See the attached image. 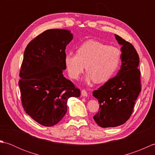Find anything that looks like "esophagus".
Instances as JSON below:
<instances>
[{"instance_id":"obj_1","label":"esophagus","mask_w":155,"mask_h":155,"mask_svg":"<svg viewBox=\"0 0 155 155\" xmlns=\"http://www.w3.org/2000/svg\"><path fill=\"white\" fill-rule=\"evenodd\" d=\"M81 94H82V96H83V97H87L88 93H87V92L85 91V90H82Z\"/></svg>"}]
</instances>
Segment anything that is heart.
I'll return each instance as SVG.
<instances>
[{
	"label": "heart",
	"mask_w": 155,
	"mask_h": 155,
	"mask_svg": "<svg viewBox=\"0 0 155 155\" xmlns=\"http://www.w3.org/2000/svg\"><path fill=\"white\" fill-rule=\"evenodd\" d=\"M121 54L118 47L89 40L78 48L77 54H66L64 63L68 75L73 79L79 77L85 66L88 72L86 81L93 79L95 83H101L108 81L117 71Z\"/></svg>",
	"instance_id": "1"
}]
</instances>
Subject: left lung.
<instances>
[{"mask_svg":"<svg viewBox=\"0 0 155 155\" xmlns=\"http://www.w3.org/2000/svg\"><path fill=\"white\" fill-rule=\"evenodd\" d=\"M114 36L121 45L120 69L116 77L93 93L100 104L99 111L93 118L103 128L115 127L126 123L141 91L139 54L132 44L117 35Z\"/></svg>","mask_w":155,"mask_h":155,"instance_id":"left-lung-1","label":"left lung"}]
</instances>
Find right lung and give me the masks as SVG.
Masks as SVG:
<instances>
[{
    "label": "right lung",
    "instance_id": "obj_1",
    "mask_svg": "<svg viewBox=\"0 0 155 155\" xmlns=\"http://www.w3.org/2000/svg\"><path fill=\"white\" fill-rule=\"evenodd\" d=\"M73 35L65 29H49L29 42L24 52L18 85L26 113L45 127L57 124L67 110L70 97L80 89L64 77L65 49Z\"/></svg>",
    "mask_w": 155,
    "mask_h": 155
}]
</instances>
